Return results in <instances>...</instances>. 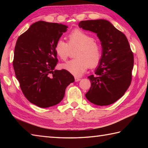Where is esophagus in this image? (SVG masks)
I'll use <instances>...</instances> for the list:
<instances>
[{
	"label": "esophagus",
	"instance_id": "esophagus-1",
	"mask_svg": "<svg viewBox=\"0 0 148 148\" xmlns=\"http://www.w3.org/2000/svg\"><path fill=\"white\" fill-rule=\"evenodd\" d=\"M81 79L79 77H75V81H76V82H78V81H79Z\"/></svg>",
	"mask_w": 148,
	"mask_h": 148
}]
</instances>
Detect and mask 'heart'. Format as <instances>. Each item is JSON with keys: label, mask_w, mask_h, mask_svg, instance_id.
Instances as JSON below:
<instances>
[{"label": "heart", "mask_w": 148, "mask_h": 148, "mask_svg": "<svg viewBox=\"0 0 148 148\" xmlns=\"http://www.w3.org/2000/svg\"><path fill=\"white\" fill-rule=\"evenodd\" d=\"M77 48L74 60L61 65V68L74 76H81L88 67L95 68L102 57V49L100 44L93 37L80 29H74L67 36V42L59 39L55 45V51L62 60H66L71 50Z\"/></svg>", "instance_id": "heart-1"}]
</instances>
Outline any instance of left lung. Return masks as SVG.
I'll return each instance as SVG.
<instances>
[{"mask_svg": "<svg viewBox=\"0 0 148 148\" xmlns=\"http://www.w3.org/2000/svg\"><path fill=\"white\" fill-rule=\"evenodd\" d=\"M79 27L97 34L102 57L95 74L88 77L91 87L86 99L94 104L108 106L124 95L132 81L134 54L125 34L106 20H86Z\"/></svg>", "mask_w": 148, "mask_h": 148, "instance_id": "obj_1", "label": "left lung"}]
</instances>
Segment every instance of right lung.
I'll return each instance as SVG.
<instances>
[{"label":"right lung","instance_id":"right-lung-1","mask_svg":"<svg viewBox=\"0 0 148 148\" xmlns=\"http://www.w3.org/2000/svg\"><path fill=\"white\" fill-rule=\"evenodd\" d=\"M67 28L62 24L37 21L16 43L12 62L16 77L24 96L40 108L58 104L66 88L74 81L69 72L55 70L58 63L55 43Z\"/></svg>","mask_w":148,"mask_h":148}]
</instances>
